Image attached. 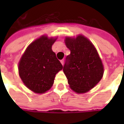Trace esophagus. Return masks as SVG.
<instances>
[{
	"mask_svg": "<svg viewBox=\"0 0 124 124\" xmlns=\"http://www.w3.org/2000/svg\"><path fill=\"white\" fill-rule=\"evenodd\" d=\"M60 62H61V64H62V66H63V65H64V60H60Z\"/></svg>",
	"mask_w": 124,
	"mask_h": 124,
	"instance_id": "esophagus-1",
	"label": "esophagus"
}]
</instances>
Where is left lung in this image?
Returning a JSON list of instances; mask_svg holds the SVG:
<instances>
[{
	"label": "left lung",
	"instance_id": "1",
	"mask_svg": "<svg viewBox=\"0 0 124 124\" xmlns=\"http://www.w3.org/2000/svg\"><path fill=\"white\" fill-rule=\"evenodd\" d=\"M65 43L71 51L66 57L63 71L72 90L85 93L102 79L104 66L94 45L84 36L66 37Z\"/></svg>",
	"mask_w": 124,
	"mask_h": 124
}]
</instances>
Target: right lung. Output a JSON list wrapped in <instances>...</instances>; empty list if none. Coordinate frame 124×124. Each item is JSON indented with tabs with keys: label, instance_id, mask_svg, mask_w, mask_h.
<instances>
[{
	"label": "right lung",
	"instance_id": "1",
	"mask_svg": "<svg viewBox=\"0 0 124 124\" xmlns=\"http://www.w3.org/2000/svg\"><path fill=\"white\" fill-rule=\"evenodd\" d=\"M56 40L42 36L28 46L19 61L20 78L34 93L42 94L48 91L56 74L63 68L51 49Z\"/></svg>",
	"mask_w": 124,
	"mask_h": 124
}]
</instances>
